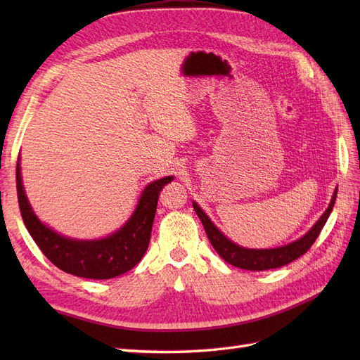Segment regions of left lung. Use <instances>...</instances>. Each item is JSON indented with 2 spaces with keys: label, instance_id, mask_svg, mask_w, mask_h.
Returning <instances> with one entry per match:
<instances>
[{
  "label": "left lung",
  "instance_id": "left-lung-1",
  "mask_svg": "<svg viewBox=\"0 0 360 360\" xmlns=\"http://www.w3.org/2000/svg\"><path fill=\"white\" fill-rule=\"evenodd\" d=\"M336 192L338 189H335L333 192V197L330 200L328 210L321 214L317 224H315L307 234L297 238L296 242L288 243L285 246L274 248V249H246L233 243L230 238H226L219 230H217L214 224L209 219V216L200 209V205L197 202L193 201L192 205L204 225V230L207 233V237H209L212 246L214 248L216 252L226 261V263H230L231 266H236L238 269L259 271V270L282 267L308 252V249L312 246V243L317 240L319 234L321 233L323 226L326 221H328V217L333 209Z\"/></svg>",
  "mask_w": 360,
  "mask_h": 360
}]
</instances>
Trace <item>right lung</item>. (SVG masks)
Returning a JSON list of instances; mask_svg holds the SVG:
<instances>
[{
	"label": "right lung",
	"instance_id": "1",
	"mask_svg": "<svg viewBox=\"0 0 360 360\" xmlns=\"http://www.w3.org/2000/svg\"><path fill=\"white\" fill-rule=\"evenodd\" d=\"M172 179L163 177L150 183L141 195L134 214L117 233L99 240H75L39 221L27 200L19 159L16 163L19 209L32 240L53 266L66 274L89 279H111L139 263L148 248L159 193Z\"/></svg>",
	"mask_w": 360,
	"mask_h": 360
}]
</instances>
